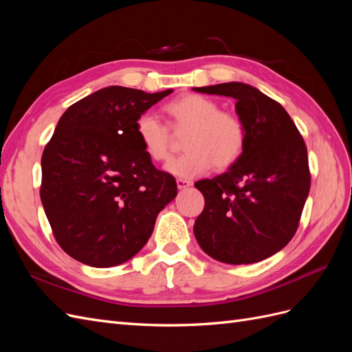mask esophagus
<instances>
[{
    "label": "esophagus",
    "mask_w": 352,
    "mask_h": 352,
    "mask_svg": "<svg viewBox=\"0 0 352 352\" xmlns=\"http://www.w3.org/2000/svg\"><path fill=\"white\" fill-rule=\"evenodd\" d=\"M176 184H177V188H179L180 190L186 189V188H189V186H192V182H190V180H186V179H177Z\"/></svg>",
    "instance_id": "obj_1"
}]
</instances>
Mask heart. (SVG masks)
<instances>
[{"instance_id": "b5f03b06", "label": "heart", "mask_w": 352, "mask_h": 352, "mask_svg": "<svg viewBox=\"0 0 352 352\" xmlns=\"http://www.w3.org/2000/svg\"><path fill=\"white\" fill-rule=\"evenodd\" d=\"M170 126L186 131V153L167 164V172L184 179L206 175L214 166L225 170L241 158L247 144V129L238 116L220 110L219 104L198 94L184 95L166 105ZM135 133L144 153L153 162L163 163L172 157L170 127L151 111L136 119Z\"/></svg>"}]
</instances>
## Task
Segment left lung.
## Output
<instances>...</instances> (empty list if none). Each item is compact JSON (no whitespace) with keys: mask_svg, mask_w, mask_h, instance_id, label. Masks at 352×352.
<instances>
[{"mask_svg":"<svg viewBox=\"0 0 352 352\" xmlns=\"http://www.w3.org/2000/svg\"><path fill=\"white\" fill-rule=\"evenodd\" d=\"M195 91L235 98L247 129L238 162L195 184L206 199L195 238L217 261H261L286 247L300 226L311 185L305 142L282 105L251 85L229 82Z\"/></svg>","mask_w":352,"mask_h":352,"instance_id":"8db88e82","label":"left lung"}]
</instances>
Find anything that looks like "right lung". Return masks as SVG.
Segmentation results:
<instances>
[{
  "label": "right lung",
  "instance_id": "1",
  "mask_svg": "<svg viewBox=\"0 0 352 352\" xmlns=\"http://www.w3.org/2000/svg\"><path fill=\"white\" fill-rule=\"evenodd\" d=\"M172 94L109 87L74 102L42 153L41 201L57 243L91 267H113L142 250L177 195L138 141L136 119Z\"/></svg>",
  "mask_w": 352,
  "mask_h": 352
}]
</instances>
